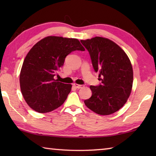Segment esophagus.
Instances as JSON below:
<instances>
[{
    "label": "esophagus",
    "mask_w": 156,
    "mask_h": 156,
    "mask_svg": "<svg viewBox=\"0 0 156 156\" xmlns=\"http://www.w3.org/2000/svg\"><path fill=\"white\" fill-rule=\"evenodd\" d=\"M73 87H75L77 89H80V88H83V85H81V84H76V83H73Z\"/></svg>",
    "instance_id": "obj_1"
}]
</instances>
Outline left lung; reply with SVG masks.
Wrapping results in <instances>:
<instances>
[{
  "label": "left lung",
  "mask_w": 156,
  "mask_h": 156,
  "mask_svg": "<svg viewBox=\"0 0 156 156\" xmlns=\"http://www.w3.org/2000/svg\"><path fill=\"white\" fill-rule=\"evenodd\" d=\"M88 50L101 84L90 86L92 95L84 104L99 115H110L121 109L130 96L133 73L127 55L114 42L96 36L80 41Z\"/></svg>",
  "instance_id": "obj_1"
}]
</instances>
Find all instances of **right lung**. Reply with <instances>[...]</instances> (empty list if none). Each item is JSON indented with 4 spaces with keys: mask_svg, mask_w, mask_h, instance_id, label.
Segmentation results:
<instances>
[{
    "mask_svg": "<svg viewBox=\"0 0 156 156\" xmlns=\"http://www.w3.org/2000/svg\"><path fill=\"white\" fill-rule=\"evenodd\" d=\"M84 51L78 39L47 36L34 44L26 56L20 73L23 96L31 109L47 113L61 106L72 85L55 80L71 52Z\"/></svg>",
    "mask_w": 156,
    "mask_h": 156,
    "instance_id": "obj_1",
    "label": "right lung"
}]
</instances>
